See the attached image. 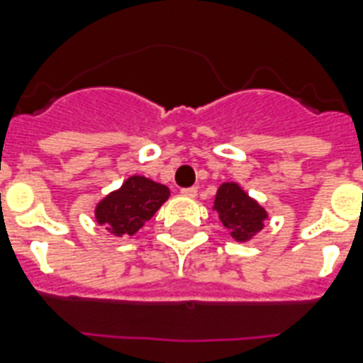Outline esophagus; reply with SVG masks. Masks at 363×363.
Segmentation results:
<instances>
[{
	"mask_svg": "<svg viewBox=\"0 0 363 363\" xmlns=\"http://www.w3.org/2000/svg\"><path fill=\"white\" fill-rule=\"evenodd\" d=\"M181 194L182 196H184V198H190V199H194L196 198V196H198V188H182L181 190Z\"/></svg>",
	"mask_w": 363,
	"mask_h": 363,
	"instance_id": "obj_1",
	"label": "esophagus"
}]
</instances>
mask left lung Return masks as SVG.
<instances>
[{"mask_svg": "<svg viewBox=\"0 0 363 363\" xmlns=\"http://www.w3.org/2000/svg\"><path fill=\"white\" fill-rule=\"evenodd\" d=\"M213 211L238 242H248L256 238L269 218V213L250 198L239 182H222L216 190Z\"/></svg>", "mask_w": 363, "mask_h": 363, "instance_id": "8db88e82", "label": "left lung"}]
</instances>
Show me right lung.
Instances as JSON below:
<instances>
[{
	"mask_svg": "<svg viewBox=\"0 0 363 363\" xmlns=\"http://www.w3.org/2000/svg\"><path fill=\"white\" fill-rule=\"evenodd\" d=\"M169 196V188L165 184L143 175H131L122 182L121 188L99 199L94 216L111 235L130 238L156 215Z\"/></svg>",
	"mask_w": 363,
	"mask_h": 363,
	"instance_id": "1",
	"label": "right lung"
}]
</instances>
